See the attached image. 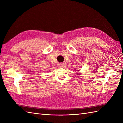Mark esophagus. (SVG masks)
<instances>
[{
    "label": "esophagus",
    "instance_id": "esophagus-1",
    "mask_svg": "<svg viewBox=\"0 0 123 123\" xmlns=\"http://www.w3.org/2000/svg\"><path fill=\"white\" fill-rule=\"evenodd\" d=\"M58 65H59V66L60 67H62L64 66V64L63 63H59Z\"/></svg>",
    "mask_w": 123,
    "mask_h": 123
}]
</instances>
